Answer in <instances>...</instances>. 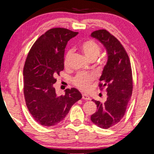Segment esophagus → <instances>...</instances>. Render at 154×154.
I'll list each match as a JSON object with an SVG mask.
<instances>
[{"label":"esophagus","mask_w":154,"mask_h":154,"mask_svg":"<svg viewBox=\"0 0 154 154\" xmlns=\"http://www.w3.org/2000/svg\"><path fill=\"white\" fill-rule=\"evenodd\" d=\"M82 98H83L84 100H90V97L88 96V95L84 94H82Z\"/></svg>","instance_id":"1"}]
</instances>
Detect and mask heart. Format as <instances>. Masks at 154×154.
Masks as SVG:
<instances>
[{
    "label": "heart",
    "mask_w": 154,
    "mask_h": 154,
    "mask_svg": "<svg viewBox=\"0 0 154 154\" xmlns=\"http://www.w3.org/2000/svg\"><path fill=\"white\" fill-rule=\"evenodd\" d=\"M81 49L83 51L84 55L90 60H96L100 54V47L96 42L93 40H88L82 43ZM72 55V50H69L67 52L65 58V65L68 64L69 58ZM94 79V76L93 75L88 73L79 72L75 76L73 79V83L79 89L86 91L90 87L91 84Z\"/></svg>",
    "instance_id": "1"
}]
</instances>
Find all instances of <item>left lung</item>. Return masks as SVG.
Segmentation results:
<instances>
[{"label": "left lung", "mask_w": 154, "mask_h": 154, "mask_svg": "<svg viewBox=\"0 0 154 154\" xmlns=\"http://www.w3.org/2000/svg\"><path fill=\"white\" fill-rule=\"evenodd\" d=\"M99 40L107 51V61L104 67L99 84L106 87L107 98L105 103L92 100L97 111L91 116L94 124L101 128H109L119 122L124 116L133 91L131 65L128 54L121 42L105 29L91 35Z\"/></svg>", "instance_id": "obj_1"}]
</instances>
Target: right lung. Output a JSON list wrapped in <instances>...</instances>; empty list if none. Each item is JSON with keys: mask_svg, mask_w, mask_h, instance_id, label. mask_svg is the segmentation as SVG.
Segmentation results:
<instances>
[{"mask_svg": "<svg viewBox=\"0 0 154 154\" xmlns=\"http://www.w3.org/2000/svg\"><path fill=\"white\" fill-rule=\"evenodd\" d=\"M78 32L63 28L49 29L35 41L23 67V94L28 109L37 122L52 126L64 119L82 94L77 88L58 96L55 77L64 69L67 43Z\"/></svg>", "mask_w": 154, "mask_h": 154, "instance_id": "add662e5", "label": "right lung"}]
</instances>
